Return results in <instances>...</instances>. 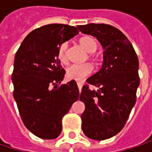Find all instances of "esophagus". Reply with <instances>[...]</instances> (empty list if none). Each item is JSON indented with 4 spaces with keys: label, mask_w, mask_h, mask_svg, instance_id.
Instances as JSON below:
<instances>
[{
    "label": "esophagus",
    "mask_w": 152,
    "mask_h": 152,
    "mask_svg": "<svg viewBox=\"0 0 152 152\" xmlns=\"http://www.w3.org/2000/svg\"><path fill=\"white\" fill-rule=\"evenodd\" d=\"M77 86H78V89H79V91H81V90H82V87H83V83H81V82H77Z\"/></svg>",
    "instance_id": "esophagus-1"
}]
</instances>
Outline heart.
Returning a JSON list of instances; mask_svg holds the SVG:
<instances>
[{
	"label": "heart",
	"instance_id": "obj_1",
	"mask_svg": "<svg viewBox=\"0 0 152 152\" xmlns=\"http://www.w3.org/2000/svg\"><path fill=\"white\" fill-rule=\"evenodd\" d=\"M80 46H82L87 53H94L98 48L97 41L91 37H83L79 40ZM68 42H62L57 51V57L60 61L63 64H67L68 59ZM92 72V66L90 63L84 64H73L69 66L66 70V76L69 79L81 81L86 76H90Z\"/></svg>",
	"mask_w": 152,
	"mask_h": 152
}]
</instances>
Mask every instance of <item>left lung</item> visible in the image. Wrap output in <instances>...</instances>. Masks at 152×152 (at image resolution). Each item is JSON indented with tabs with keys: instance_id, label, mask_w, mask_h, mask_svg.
Returning a JSON list of instances; mask_svg holds the SVG:
<instances>
[{
	"instance_id": "1",
	"label": "left lung",
	"mask_w": 152,
	"mask_h": 152,
	"mask_svg": "<svg viewBox=\"0 0 152 152\" xmlns=\"http://www.w3.org/2000/svg\"><path fill=\"white\" fill-rule=\"evenodd\" d=\"M78 30L91 35L104 48L102 68L89 77L83 86L80 100L84 103L82 129L93 140H106L125 126L137 100L140 83L139 61L128 38L117 28L105 23L78 25ZM98 87L91 90L88 84Z\"/></svg>"
}]
</instances>
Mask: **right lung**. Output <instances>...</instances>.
Instances as JSON below:
<instances>
[{"label": "right lung", "instance_id": "obj_1", "mask_svg": "<svg viewBox=\"0 0 152 152\" xmlns=\"http://www.w3.org/2000/svg\"><path fill=\"white\" fill-rule=\"evenodd\" d=\"M78 33L68 24L44 25L30 32L15 53L13 96L24 126L39 138L59 137L63 116L78 99L75 80L61 84L65 70L57 57L60 45Z\"/></svg>", "mask_w": 152, "mask_h": 152}]
</instances>
